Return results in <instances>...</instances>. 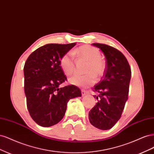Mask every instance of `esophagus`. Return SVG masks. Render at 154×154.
I'll use <instances>...</instances> for the list:
<instances>
[{"instance_id": "obj_1", "label": "esophagus", "mask_w": 154, "mask_h": 154, "mask_svg": "<svg viewBox=\"0 0 154 154\" xmlns=\"http://www.w3.org/2000/svg\"><path fill=\"white\" fill-rule=\"evenodd\" d=\"M87 94V92L85 90H82V96H84L85 95H86Z\"/></svg>"}]
</instances>
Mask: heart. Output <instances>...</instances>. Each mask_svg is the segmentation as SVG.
Segmentation results:
<instances>
[{"mask_svg": "<svg viewBox=\"0 0 154 154\" xmlns=\"http://www.w3.org/2000/svg\"><path fill=\"white\" fill-rule=\"evenodd\" d=\"M74 53L79 57L86 60L88 63L85 68L83 75L75 74L69 80L71 84L79 87H88L95 82L96 79H100L103 76L105 71L106 64L102 58L99 49L89 45L81 46L74 51ZM60 66L63 72L67 76L72 74L75 71V60L73 53L69 51L60 59Z\"/></svg>", "mask_w": 154, "mask_h": 154, "instance_id": "obj_1", "label": "heart"}]
</instances>
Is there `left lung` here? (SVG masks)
I'll use <instances>...</instances> for the list:
<instances>
[{"label":"left lung","mask_w":154,"mask_h":154,"mask_svg":"<svg viewBox=\"0 0 154 154\" xmlns=\"http://www.w3.org/2000/svg\"><path fill=\"white\" fill-rule=\"evenodd\" d=\"M106 58L103 78L94 86L99 92L97 102L88 113L90 123L101 130L112 128L122 116L128 100L131 69L127 58L118 49L104 44L94 43Z\"/></svg>","instance_id":"left-lung-1"}]
</instances>
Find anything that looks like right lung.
Segmentation results:
<instances>
[{
	"label": "right lung",
	"mask_w": 154,
	"mask_h": 154,
	"mask_svg": "<svg viewBox=\"0 0 154 154\" xmlns=\"http://www.w3.org/2000/svg\"><path fill=\"white\" fill-rule=\"evenodd\" d=\"M76 44H46L32 52L25 63L27 107L31 118L42 127L57 124L63 118L69 100L82 96L75 85L60 87L67 80L60 59Z\"/></svg>",
	"instance_id": "1"
}]
</instances>
